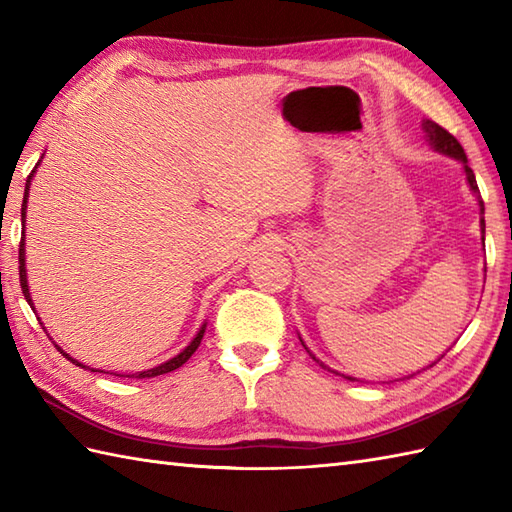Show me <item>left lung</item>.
I'll return each instance as SVG.
<instances>
[{"label": "left lung", "instance_id": "obj_1", "mask_svg": "<svg viewBox=\"0 0 512 512\" xmlns=\"http://www.w3.org/2000/svg\"><path fill=\"white\" fill-rule=\"evenodd\" d=\"M422 129L424 132H427V138H429V143L436 147L438 151H442V154H447V156H453V158H458V160H462L464 162V171H466V180H469V184H471V189H473V193H480V189H477V182H475V173H473V169L466 165V154H464V149H462V145L458 143V138H455L453 134H449L447 129L444 127H440L438 123H433V121H422ZM480 209H482V215H484V202L480 200ZM482 231H484V217H482ZM310 354V352H308ZM312 356V354H310ZM444 356V354H442ZM314 358V356H312ZM314 361H317V358H314ZM319 363V361H317ZM345 378H350V376H345ZM350 380H354V378H350Z\"/></svg>", "mask_w": 512, "mask_h": 512}]
</instances>
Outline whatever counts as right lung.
Listing matches in <instances>:
<instances>
[{
  "label": "right lung",
  "mask_w": 512,
  "mask_h": 512,
  "mask_svg": "<svg viewBox=\"0 0 512 512\" xmlns=\"http://www.w3.org/2000/svg\"><path fill=\"white\" fill-rule=\"evenodd\" d=\"M30 178H32V173L28 176V180H26V191H24V204H21V222H26V200H28V187H30ZM19 286H21V292H24V297H26V301L30 303V308H32V299H30V292H28V281H26V264H24V239H21L19 242ZM35 310V308H32ZM202 336H204V328L195 334V339L184 347V350L178 354V356H173L171 361H167V363H162V365H158V367H154V369H147V372H140V374H136V376H127V378H154V376H160V374H167V372H173V369H178L180 365H184L191 358V354L198 350V345H200V341H202ZM59 350V347H57ZM61 352V350H59ZM65 358H68V361H72V363H76L79 367H83V369H88L85 365H81L79 361H74V358H70L68 354L65 352H61ZM94 372V369H92Z\"/></svg>",
  "instance_id": "right-lung-1"
}]
</instances>
